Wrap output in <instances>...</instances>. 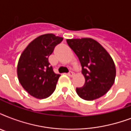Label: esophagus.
<instances>
[{
	"instance_id": "34e87169",
	"label": "esophagus",
	"mask_w": 131,
	"mask_h": 131,
	"mask_svg": "<svg viewBox=\"0 0 131 131\" xmlns=\"http://www.w3.org/2000/svg\"><path fill=\"white\" fill-rule=\"evenodd\" d=\"M74 74H75V73H74V72L71 71H69V73H68L67 75L69 76V77H73V76L74 75Z\"/></svg>"
}]
</instances>
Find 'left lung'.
Instances as JSON below:
<instances>
[{
  "label": "left lung",
  "mask_w": 131,
  "mask_h": 131,
  "mask_svg": "<svg viewBox=\"0 0 131 131\" xmlns=\"http://www.w3.org/2000/svg\"><path fill=\"white\" fill-rule=\"evenodd\" d=\"M82 65L85 84L77 88L80 97L92 101L105 94L113 86L116 78V67L111 56L96 41L91 38L67 40Z\"/></svg>",
  "instance_id": "obj_1"
}]
</instances>
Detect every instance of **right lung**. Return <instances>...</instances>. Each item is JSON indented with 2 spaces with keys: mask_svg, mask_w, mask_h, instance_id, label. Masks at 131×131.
<instances>
[{
  "mask_svg": "<svg viewBox=\"0 0 131 131\" xmlns=\"http://www.w3.org/2000/svg\"><path fill=\"white\" fill-rule=\"evenodd\" d=\"M63 38L53 34L43 35L30 43L20 56L17 77L22 87L37 99H45L53 93L60 75L56 74L48 58Z\"/></svg>",
  "mask_w": 131,
  "mask_h": 131,
  "instance_id": "add662e5",
  "label": "right lung"
}]
</instances>
